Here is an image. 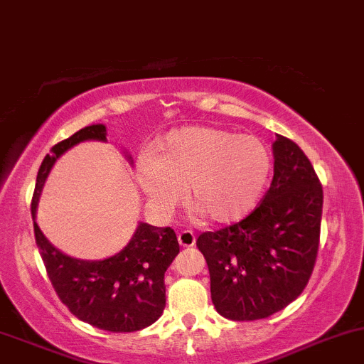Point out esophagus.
<instances>
[{
    "label": "esophagus",
    "instance_id": "esophagus-1",
    "mask_svg": "<svg viewBox=\"0 0 364 364\" xmlns=\"http://www.w3.org/2000/svg\"><path fill=\"white\" fill-rule=\"evenodd\" d=\"M178 242L181 247H193L195 245V235L193 231L185 230L178 235Z\"/></svg>",
    "mask_w": 364,
    "mask_h": 364
}]
</instances>
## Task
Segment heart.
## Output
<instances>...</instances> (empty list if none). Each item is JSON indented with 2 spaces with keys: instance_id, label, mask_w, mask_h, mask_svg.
I'll use <instances>...</instances> for the list:
<instances>
[{
  "instance_id": "b5f03b06",
  "label": "heart",
  "mask_w": 364,
  "mask_h": 364,
  "mask_svg": "<svg viewBox=\"0 0 364 364\" xmlns=\"http://www.w3.org/2000/svg\"><path fill=\"white\" fill-rule=\"evenodd\" d=\"M273 171L269 146L254 134L209 126L176 129L143 162L138 181L151 207L169 213L188 188L191 207L215 223L252 213Z\"/></svg>"
}]
</instances>
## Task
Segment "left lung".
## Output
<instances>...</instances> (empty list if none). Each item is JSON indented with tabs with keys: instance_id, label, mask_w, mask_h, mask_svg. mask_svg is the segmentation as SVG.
I'll list each match as a JSON object with an SVG mask.
<instances>
[{
	"instance_id": "left-lung-1",
	"label": "left lung",
	"mask_w": 364,
	"mask_h": 364,
	"mask_svg": "<svg viewBox=\"0 0 364 364\" xmlns=\"http://www.w3.org/2000/svg\"><path fill=\"white\" fill-rule=\"evenodd\" d=\"M274 176L261 205L237 225L197 240L221 316L254 321L278 313L306 289L316 262L323 188L292 139L273 143Z\"/></svg>"
}]
</instances>
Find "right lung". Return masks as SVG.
Returning a JSON list of instances; mask_svg holds the SVG:
<instances>
[{
  "label": "right lung",
  "mask_w": 364,
  "mask_h": 364,
  "mask_svg": "<svg viewBox=\"0 0 364 364\" xmlns=\"http://www.w3.org/2000/svg\"><path fill=\"white\" fill-rule=\"evenodd\" d=\"M82 141H107V127L91 124L50 150L39 167L33 197V221L38 249L55 292L75 318L107 331H138L157 321L166 307L164 274L179 254L173 228L138 223L136 231L121 252L100 261L63 254L43 235L36 223L51 167L72 146ZM127 161L133 164L129 155Z\"/></svg>",
  "instance_id": "1"
}]
</instances>
